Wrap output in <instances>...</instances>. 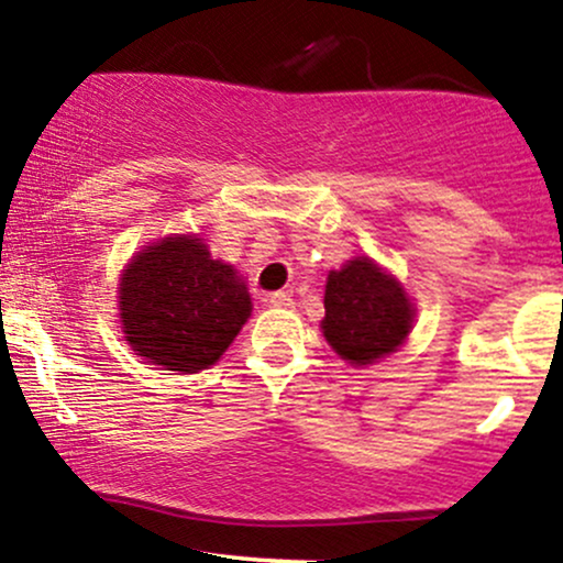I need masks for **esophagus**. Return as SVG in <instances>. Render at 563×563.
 Masks as SVG:
<instances>
[{
    "instance_id": "esophagus-1",
    "label": "esophagus",
    "mask_w": 563,
    "mask_h": 563,
    "mask_svg": "<svg viewBox=\"0 0 563 563\" xmlns=\"http://www.w3.org/2000/svg\"><path fill=\"white\" fill-rule=\"evenodd\" d=\"M265 302H268L271 308H292L295 306L292 295L289 292H271L268 298H265Z\"/></svg>"
}]
</instances>
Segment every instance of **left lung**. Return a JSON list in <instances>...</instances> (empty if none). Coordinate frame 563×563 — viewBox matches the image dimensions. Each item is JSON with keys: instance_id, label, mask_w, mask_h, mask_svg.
I'll list each match as a JSON object with an SVG mask.
<instances>
[{"instance_id": "1", "label": "left lung", "mask_w": 563, "mask_h": 563, "mask_svg": "<svg viewBox=\"0 0 563 563\" xmlns=\"http://www.w3.org/2000/svg\"><path fill=\"white\" fill-rule=\"evenodd\" d=\"M415 308L399 282L369 257L330 271L321 330L345 362L372 364L394 353L412 330Z\"/></svg>"}]
</instances>
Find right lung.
Returning <instances> with one entry per match:
<instances>
[{"instance_id":"right-lung-1","label":"right lung","mask_w":563,"mask_h":563,"mask_svg":"<svg viewBox=\"0 0 563 563\" xmlns=\"http://www.w3.org/2000/svg\"><path fill=\"white\" fill-rule=\"evenodd\" d=\"M122 330L132 351L164 369H207L247 321V284L212 261L201 239L169 236L151 244L119 284Z\"/></svg>"}]
</instances>
